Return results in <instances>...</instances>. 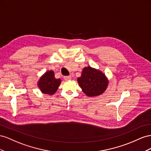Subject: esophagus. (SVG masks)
<instances>
[{"mask_svg":"<svg viewBox=\"0 0 151 151\" xmlns=\"http://www.w3.org/2000/svg\"><path fill=\"white\" fill-rule=\"evenodd\" d=\"M72 78L71 76H64V79L65 80H71Z\"/></svg>","mask_w":151,"mask_h":151,"instance_id":"1","label":"esophagus"}]
</instances>
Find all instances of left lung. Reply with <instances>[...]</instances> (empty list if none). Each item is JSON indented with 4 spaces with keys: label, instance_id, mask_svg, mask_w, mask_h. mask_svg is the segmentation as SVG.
Returning a JSON list of instances; mask_svg holds the SVG:
<instances>
[{
    "label": "left lung",
    "instance_id": "8db88e82",
    "mask_svg": "<svg viewBox=\"0 0 151 151\" xmlns=\"http://www.w3.org/2000/svg\"><path fill=\"white\" fill-rule=\"evenodd\" d=\"M78 82L83 92L89 97L102 94L108 85L104 74L90 66L83 68L81 76L78 78Z\"/></svg>",
    "mask_w": 151,
    "mask_h": 151
}]
</instances>
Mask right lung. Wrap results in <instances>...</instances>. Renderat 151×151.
I'll return each mask as SVG.
<instances>
[{"label": "right lung", "mask_w": 151, "mask_h": 151, "mask_svg": "<svg viewBox=\"0 0 151 151\" xmlns=\"http://www.w3.org/2000/svg\"><path fill=\"white\" fill-rule=\"evenodd\" d=\"M61 81L60 79L55 78L54 71H49L40 78L38 85L42 93L52 95L57 91Z\"/></svg>", "instance_id": "add662e5"}]
</instances>
